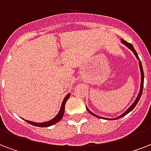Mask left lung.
I'll return each instance as SVG.
<instances>
[{
  "label": "left lung",
  "mask_w": 151,
  "mask_h": 151,
  "mask_svg": "<svg viewBox=\"0 0 151 151\" xmlns=\"http://www.w3.org/2000/svg\"><path fill=\"white\" fill-rule=\"evenodd\" d=\"M121 42L123 43V44H124L125 46H126L128 48V49H130V50H132V52H133V54L134 55V56L136 57L137 60L139 61V70H140V73H141V85H140V89H139V94H138V96H137L136 99L134 100V101L133 102V104H132V105L128 108V109H127L126 111H124V113L121 114L120 116H119L118 117H116V118H113V119H109V118H104V119H108V120H112V119H119V118H122V117H124V116H126L127 114H128L130 112V111H132L133 109H134V107L136 106V104H138V102L139 101L140 98H141V96H142V89H143V82H144V73H143V69H142V63H141V61H140L139 58V55H138V54H137L136 50H134V47L132 46V44H131V43H129V42H127V41H125L124 40H123V39H121ZM86 109H87V111L89 112V113L91 114V115H93V116H94L96 117H98V118H103V117L101 116H97V115H96V114H94L93 112H92V111L89 110V109L87 108V106H86Z\"/></svg>",
  "instance_id": "1"
}]
</instances>
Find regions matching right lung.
Masks as SVG:
<instances>
[{"label": "right lung", "instance_id": "1", "mask_svg": "<svg viewBox=\"0 0 151 151\" xmlns=\"http://www.w3.org/2000/svg\"><path fill=\"white\" fill-rule=\"evenodd\" d=\"M70 93H69L66 95V96H65V98H64V100H63V103H62L60 110H59V111H58V113L52 119H50V120H49V121L43 122V123H35V122L30 121V120H27V119H24V120L27 122L28 124H32V125H33V126L40 127H47L52 126V125H54L55 124H57L58 122L60 121L61 119H62V118L63 117V115H64V112H65V103H66V101H67L68 98L70 97Z\"/></svg>", "mask_w": 151, "mask_h": 151}]
</instances>
